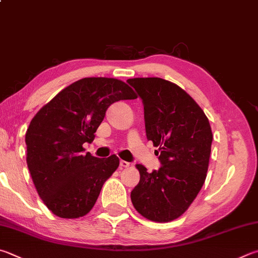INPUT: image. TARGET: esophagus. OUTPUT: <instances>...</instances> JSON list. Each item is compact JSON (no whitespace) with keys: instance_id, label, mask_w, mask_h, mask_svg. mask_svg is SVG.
Returning a JSON list of instances; mask_svg holds the SVG:
<instances>
[{"instance_id":"esophagus-1","label":"esophagus","mask_w":258,"mask_h":258,"mask_svg":"<svg viewBox=\"0 0 258 258\" xmlns=\"http://www.w3.org/2000/svg\"><path fill=\"white\" fill-rule=\"evenodd\" d=\"M130 165H131V163L127 162V161H125V160H120V162H119V166L121 168H127V167H130Z\"/></svg>"}]
</instances>
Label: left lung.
<instances>
[{
	"label": "left lung",
	"mask_w": 258,
	"mask_h": 258,
	"mask_svg": "<svg viewBox=\"0 0 258 258\" xmlns=\"http://www.w3.org/2000/svg\"><path fill=\"white\" fill-rule=\"evenodd\" d=\"M144 105L145 132L159 148L161 167L148 172L131 191L135 210L154 222L179 218L207 178L212 131L207 115L185 90L160 78L128 79ZM157 154V156H158Z\"/></svg>",
	"instance_id": "1"
}]
</instances>
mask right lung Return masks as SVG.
<instances>
[{"instance_id": "obj_1", "label": "right lung", "mask_w": 258, "mask_h": 258, "mask_svg": "<svg viewBox=\"0 0 258 258\" xmlns=\"http://www.w3.org/2000/svg\"><path fill=\"white\" fill-rule=\"evenodd\" d=\"M135 98L133 89L117 79L84 78L58 92L31 119L27 165L38 195L55 215L77 219L90 212L119 159L83 154V143L93 141L111 104Z\"/></svg>"}]
</instances>
